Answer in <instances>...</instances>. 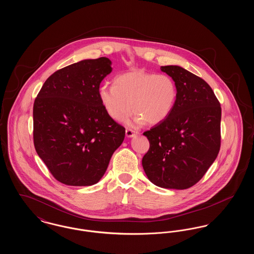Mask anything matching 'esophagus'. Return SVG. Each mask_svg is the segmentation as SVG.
Segmentation results:
<instances>
[{"label":"esophagus","instance_id":"obj_1","mask_svg":"<svg viewBox=\"0 0 254 254\" xmlns=\"http://www.w3.org/2000/svg\"><path fill=\"white\" fill-rule=\"evenodd\" d=\"M135 134L136 132L132 130V129H129V128H127V130H126V136L127 137V138H131L133 136H135Z\"/></svg>","mask_w":254,"mask_h":254}]
</instances>
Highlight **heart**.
Listing matches in <instances>:
<instances>
[{"mask_svg":"<svg viewBox=\"0 0 254 254\" xmlns=\"http://www.w3.org/2000/svg\"><path fill=\"white\" fill-rule=\"evenodd\" d=\"M177 97V85L170 76L142 69L122 73L114 78L113 85H102L99 90L101 104L112 120L124 121L133 111L137 125L165 121Z\"/></svg>","mask_w":254,"mask_h":254,"instance_id":"b5f03b06","label":"heart"}]
</instances>
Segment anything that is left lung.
I'll return each mask as SVG.
<instances>
[{"label":"left lung","mask_w":254,"mask_h":254,"mask_svg":"<svg viewBox=\"0 0 254 254\" xmlns=\"http://www.w3.org/2000/svg\"><path fill=\"white\" fill-rule=\"evenodd\" d=\"M178 89L169 117L144 132L149 149L142 160L148 180L164 189L186 190L205 175L221 145V107L205 81L179 65L161 66Z\"/></svg>","instance_id":"obj_1"}]
</instances>
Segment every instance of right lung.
<instances>
[{"label":"right lung","mask_w":254,"mask_h":254,"mask_svg":"<svg viewBox=\"0 0 254 254\" xmlns=\"http://www.w3.org/2000/svg\"><path fill=\"white\" fill-rule=\"evenodd\" d=\"M112 71L107 57L87 59L53 73L33 106L37 154L56 180L92 186L101 180L126 129L103 108L99 87Z\"/></svg>","instance_id":"add662e5"}]
</instances>
